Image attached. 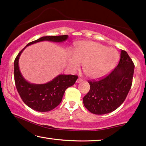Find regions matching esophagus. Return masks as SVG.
I'll return each instance as SVG.
<instances>
[{"instance_id":"obj_1","label":"esophagus","mask_w":146,"mask_h":146,"mask_svg":"<svg viewBox=\"0 0 146 146\" xmlns=\"http://www.w3.org/2000/svg\"><path fill=\"white\" fill-rule=\"evenodd\" d=\"M83 80L81 79H80V78H79L78 79H77V81H76V83H80V82H81V81H82Z\"/></svg>"}]
</instances>
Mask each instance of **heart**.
Segmentation results:
<instances>
[{
  "label": "heart",
  "mask_w": 146,
  "mask_h": 146,
  "mask_svg": "<svg viewBox=\"0 0 146 146\" xmlns=\"http://www.w3.org/2000/svg\"><path fill=\"white\" fill-rule=\"evenodd\" d=\"M119 59L115 48L91 40H82L74 45L73 54L70 53L68 64L72 71L78 69L81 64L85 75L90 79L106 76L115 67Z\"/></svg>",
  "instance_id": "heart-1"
}]
</instances>
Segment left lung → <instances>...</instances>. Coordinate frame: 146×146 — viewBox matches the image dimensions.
I'll return each instance as SVG.
<instances>
[{"label":"left lung","mask_w":146,"mask_h":146,"mask_svg":"<svg viewBox=\"0 0 146 146\" xmlns=\"http://www.w3.org/2000/svg\"><path fill=\"white\" fill-rule=\"evenodd\" d=\"M134 64L125 50H121L117 67L105 78L89 81L90 90L83 104L92 113L103 115L113 111L125 101L131 89Z\"/></svg>","instance_id":"obj_1"}]
</instances>
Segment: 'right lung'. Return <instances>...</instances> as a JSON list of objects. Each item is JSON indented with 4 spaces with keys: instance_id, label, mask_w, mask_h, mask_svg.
I'll use <instances>...</instances> for the list:
<instances>
[{
    "instance_id": "1",
    "label": "right lung",
    "mask_w": 146,
    "mask_h": 146,
    "mask_svg": "<svg viewBox=\"0 0 146 146\" xmlns=\"http://www.w3.org/2000/svg\"><path fill=\"white\" fill-rule=\"evenodd\" d=\"M68 35L42 36L29 42L17 56L14 62L15 82L17 91L23 102L33 110L46 112L53 110L61 102L65 91L75 84L78 78L76 75L60 74L53 80L44 84H35L27 81L21 74L19 66V58L27 46L41 41L61 42Z\"/></svg>"
}]
</instances>
